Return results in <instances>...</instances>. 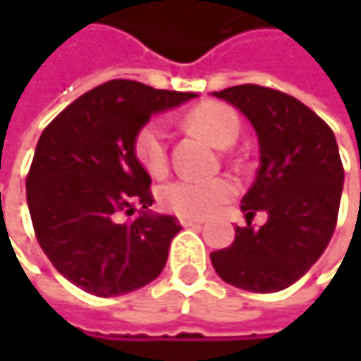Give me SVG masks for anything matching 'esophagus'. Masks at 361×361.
<instances>
[{"instance_id":"34e87169","label":"esophagus","mask_w":361,"mask_h":361,"mask_svg":"<svg viewBox=\"0 0 361 361\" xmlns=\"http://www.w3.org/2000/svg\"><path fill=\"white\" fill-rule=\"evenodd\" d=\"M180 224L183 228H200L202 226L200 219H192V217H180Z\"/></svg>"}]
</instances>
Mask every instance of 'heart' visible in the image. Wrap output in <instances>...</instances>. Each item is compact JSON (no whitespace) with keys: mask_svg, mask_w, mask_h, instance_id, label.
Instances as JSON below:
<instances>
[{"mask_svg":"<svg viewBox=\"0 0 361 361\" xmlns=\"http://www.w3.org/2000/svg\"><path fill=\"white\" fill-rule=\"evenodd\" d=\"M185 125L202 133L209 142L219 148H226L236 142L240 131V121L236 110L221 102H202L192 109L185 116ZM137 163L146 173L159 178L167 171L169 152H167V127L163 121L146 123L133 144ZM236 194V183L230 178H211V180H192L178 178L159 188V202L181 217L200 219L215 213Z\"/></svg>","mask_w":361,"mask_h":361,"instance_id":"obj_1","label":"heart"}]
</instances>
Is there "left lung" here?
Masks as SVG:
<instances>
[{
	"label": "left lung",
	"mask_w": 361,
	"mask_h": 361,
	"mask_svg": "<svg viewBox=\"0 0 361 361\" xmlns=\"http://www.w3.org/2000/svg\"><path fill=\"white\" fill-rule=\"evenodd\" d=\"M213 96L240 110L259 140V171L243 198L261 228H236L228 249L211 252L219 278L251 293L295 284L328 247L341 204L343 163L332 129L297 98L261 85H234Z\"/></svg>",
	"instance_id": "1"
}]
</instances>
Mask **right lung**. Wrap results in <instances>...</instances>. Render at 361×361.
<instances>
[{
  "label": "right lung",
  "instance_id": "1",
  "mask_svg": "<svg viewBox=\"0 0 361 361\" xmlns=\"http://www.w3.org/2000/svg\"><path fill=\"white\" fill-rule=\"evenodd\" d=\"M190 98L196 96L114 79L77 98L43 129L27 202L39 247L81 290L116 297L163 271L181 226L173 215L150 213V176L133 144L154 112ZM137 208V218L122 219Z\"/></svg>",
  "mask_w": 361,
  "mask_h": 361
}]
</instances>
